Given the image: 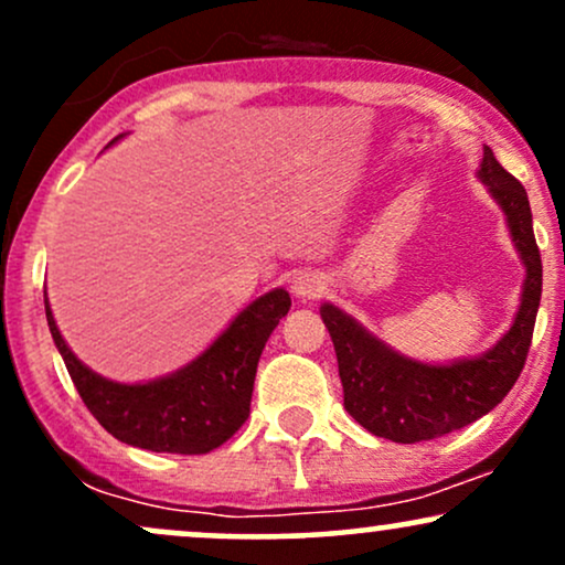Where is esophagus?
I'll return each instance as SVG.
<instances>
[{
	"instance_id": "34e87169",
	"label": "esophagus",
	"mask_w": 565,
	"mask_h": 565,
	"mask_svg": "<svg viewBox=\"0 0 565 565\" xmlns=\"http://www.w3.org/2000/svg\"><path fill=\"white\" fill-rule=\"evenodd\" d=\"M323 289H327V281H323V276L313 274V270H305V274L291 281V291L302 297V300H316V297L323 295Z\"/></svg>"
}]
</instances>
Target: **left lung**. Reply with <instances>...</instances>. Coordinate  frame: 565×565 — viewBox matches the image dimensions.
I'll list each match as a JSON object with an SVG mask.
<instances>
[{"instance_id":"1","label":"left lung","mask_w":565,"mask_h":565,"mask_svg":"<svg viewBox=\"0 0 565 565\" xmlns=\"http://www.w3.org/2000/svg\"><path fill=\"white\" fill-rule=\"evenodd\" d=\"M481 183L502 206L518 255L526 265L521 308L510 332L478 359L454 364H419L395 353L369 334L332 302L321 305V319L334 342L342 393L350 417L374 436L395 444L440 438L489 414L521 377L542 300V257L531 225L526 188L483 148Z\"/></svg>"}]
</instances>
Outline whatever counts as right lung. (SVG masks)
<instances>
[{"mask_svg":"<svg viewBox=\"0 0 565 565\" xmlns=\"http://www.w3.org/2000/svg\"><path fill=\"white\" fill-rule=\"evenodd\" d=\"M289 308L287 289L268 291L246 305L196 361L167 377L121 385L95 374L71 353L44 300L50 334L84 406L121 444L167 454H206L246 423L257 361Z\"/></svg>","mask_w":565,"mask_h":565,"instance_id":"right-lung-1","label":"right lung"}]
</instances>
